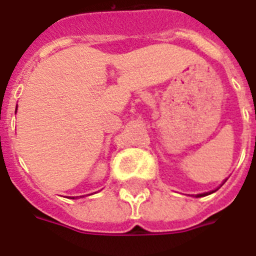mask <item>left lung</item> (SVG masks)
Returning <instances> with one entry per match:
<instances>
[{"label": "left lung", "mask_w": 256, "mask_h": 256, "mask_svg": "<svg viewBox=\"0 0 256 256\" xmlns=\"http://www.w3.org/2000/svg\"><path fill=\"white\" fill-rule=\"evenodd\" d=\"M210 194H211V192H210ZM204 195H208V194H199V195H196V196H204Z\"/></svg>", "instance_id": "8db88e82"}]
</instances>
